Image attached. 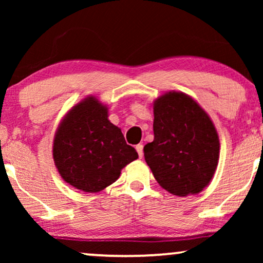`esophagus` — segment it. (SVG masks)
Segmentation results:
<instances>
[{"mask_svg": "<svg viewBox=\"0 0 263 263\" xmlns=\"http://www.w3.org/2000/svg\"><path fill=\"white\" fill-rule=\"evenodd\" d=\"M136 151H138V154L140 158L143 157V146L142 145H138L136 146Z\"/></svg>", "mask_w": 263, "mask_h": 263, "instance_id": "1", "label": "esophagus"}]
</instances>
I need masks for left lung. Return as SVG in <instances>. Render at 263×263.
I'll list each match as a JSON object with an SVG mask.
<instances>
[{"mask_svg":"<svg viewBox=\"0 0 263 263\" xmlns=\"http://www.w3.org/2000/svg\"><path fill=\"white\" fill-rule=\"evenodd\" d=\"M154 140L145 160L161 188L177 196L195 195L213 178L219 136L208 114L183 92L170 91L153 103Z\"/></svg>","mask_w":263,"mask_h":263,"instance_id":"1","label":"left lung"}]
</instances>
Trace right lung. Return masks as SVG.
<instances>
[{
    "instance_id": "add662e5",
    "label": "right lung",
    "mask_w": 263,
    "mask_h": 263,
    "mask_svg": "<svg viewBox=\"0 0 263 263\" xmlns=\"http://www.w3.org/2000/svg\"><path fill=\"white\" fill-rule=\"evenodd\" d=\"M109 109L88 96L68 111L53 138L52 157L61 177L75 189L98 193L138 159L121 129L109 121Z\"/></svg>"
}]
</instances>
